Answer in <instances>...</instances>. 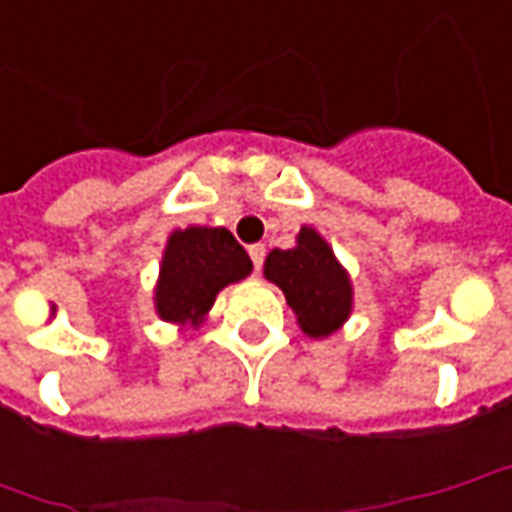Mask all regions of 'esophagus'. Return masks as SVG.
<instances>
[{"instance_id":"obj_1","label":"esophagus","mask_w":512,"mask_h":512,"mask_svg":"<svg viewBox=\"0 0 512 512\" xmlns=\"http://www.w3.org/2000/svg\"><path fill=\"white\" fill-rule=\"evenodd\" d=\"M249 257H252V266H255V271H260V268H263V260H266V246L252 244L249 246Z\"/></svg>"}]
</instances>
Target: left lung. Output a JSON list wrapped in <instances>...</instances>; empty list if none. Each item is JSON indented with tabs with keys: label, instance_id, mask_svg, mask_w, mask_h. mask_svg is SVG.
Returning a JSON list of instances; mask_svg holds the SVG:
<instances>
[{
	"label": "left lung",
	"instance_id": "1",
	"mask_svg": "<svg viewBox=\"0 0 512 512\" xmlns=\"http://www.w3.org/2000/svg\"><path fill=\"white\" fill-rule=\"evenodd\" d=\"M266 277L277 282L310 337L332 334L351 312V282L321 235L304 227L296 249H274Z\"/></svg>",
	"mask_w": 512,
	"mask_h": 512
}]
</instances>
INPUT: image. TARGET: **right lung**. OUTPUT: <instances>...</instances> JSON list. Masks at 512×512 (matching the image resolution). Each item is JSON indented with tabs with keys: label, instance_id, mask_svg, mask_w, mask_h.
I'll use <instances>...</instances> for the list:
<instances>
[{
	"label": "right lung",
	"instance_id": "1",
	"mask_svg": "<svg viewBox=\"0 0 512 512\" xmlns=\"http://www.w3.org/2000/svg\"><path fill=\"white\" fill-rule=\"evenodd\" d=\"M252 271L246 249L224 227H189L169 235L156 310L169 323H200L216 293Z\"/></svg>",
	"mask_w": 512,
	"mask_h": 512
}]
</instances>
